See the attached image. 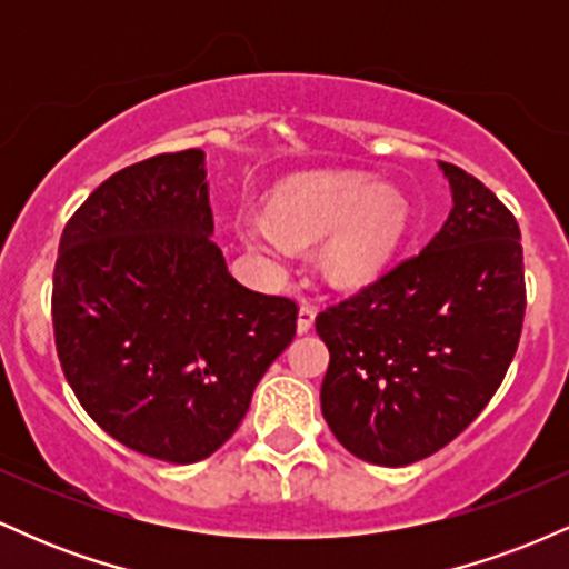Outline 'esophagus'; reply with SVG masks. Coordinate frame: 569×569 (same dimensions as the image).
<instances>
[{
    "instance_id": "34e87169",
    "label": "esophagus",
    "mask_w": 569,
    "mask_h": 569,
    "mask_svg": "<svg viewBox=\"0 0 569 569\" xmlns=\"http://www.w3.org/2000/svg\"><path fill=\"white\" fill-rule=\"evenodd\" d=\"M312 323H316V310H312L310 305H302L297 316V331L299 335H307V331L312 329Z\"/></svg>"
}]
</instances>
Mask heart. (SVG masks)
<instances>
[{"label": "heart", "instance_id": "b5f03b06", "mask_svg": "<svg viewBox=\"0 0 569 569\" xmlns=\"http://www.w3.org/2000/svg\"><path fill=\"white\" fill-rule=\"evenodd\" d=\"M407 227V198L361 173L297 176L270 198V219H238L243 246L270 267L289 262L293 240L326 238L321 264L337 286H363L380 276Z\"/></svg>", "mask_w": 569, "mask_h": 569}]
</instances>
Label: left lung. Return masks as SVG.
Wrapping results in <instances>:
<instances>
[{"label": "left lung", "instance_id": "8db88e82", "mask_svg": "<svg viewBox=\"0 0 569 569\" xmlns=\"http://www.w3.org/2000/svg\"><path fill=\"white\" fill-rule=\"evenodd\" d=\"M452 211L417 257L316 318L329 348L321 411L350 455L401 468L447 447L487 407L525 321L516 219L439 162Z\"/></svg>", "mask_w": 569, "mask_h": 569}]
</instances>
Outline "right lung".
<instances>
[{
  "instance_id": "right-lung-1",
  "label": "right lung",
  "mask_w": 569,
  "mask_h": 569,
  "mask_svg": "<svg viewBox=\"0 0 569 569\" xmlns=\"http://www.w3.org/2000/svg\"><path fill=\"white\" fill-rule=\"evenodd\" d=\"M206 152L109 176L69 219L53 329L82 409L133 452L189 466L238 430L297 335V305L246 289L213 243Z\"/></svg>"
}]
</instances>
